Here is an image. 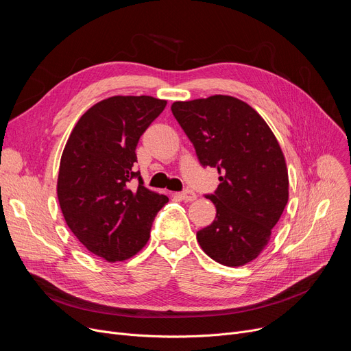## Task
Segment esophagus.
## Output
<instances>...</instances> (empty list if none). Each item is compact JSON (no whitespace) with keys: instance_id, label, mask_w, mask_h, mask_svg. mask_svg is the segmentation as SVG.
Segmentation results:
<instances>
[{"instance_id":"esophagus-1","label":"esophagus","mask_w":351,"mask_h":351,"mask_svg":"<svg viewBox=\"0 0 351 351\" xmlns=\"http://www.w3.org/2000/svg\"><path fill=\"white\" fill-rule=\"evenodd\" d=\"M196 197H197L196 193L192 192V191H183L180 193V199L185 200V202H193V200H196Z\"/></svg>"}]
</instances>
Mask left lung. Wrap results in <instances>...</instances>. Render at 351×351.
<instances>
[{
    "instance_id": "8db88e82",
    "label": "left lung",
    "mask_w": 351,
    "mask_h": 351,
    "mask_svg": "<svg viewBox=\"0 0 351 351\" xmlns=\"http://www.w3.org/2000/svg\"><path fill=\"white\" fill-rule=\"evenodd\" d=\"M172 114L193 143L199 162L217 168L216 219L196 233L220 265L243 266L259 256L289 200L282 147L266 121L246 102L229 95L176 101Z\"/></svg>"
}]
</instances>
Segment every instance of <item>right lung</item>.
I'll return each instance as SVG.
<instances>
[{"mask_svg": "<svg viewBox=\"0 0 351 351\" xmlns=\"http://www.w3.org/2000/svg\"><path fill=\"white\" fill-rule=\"evenodd\" d=\"M166 106L154 97H110L90 106L66 141L57 182L65 222L78 241L106 262H123L149 241L168 196L143 186L134 171L142 134ZM138 177L132 190L128 182Z\"/></svg>", "mask_w": 351, "mask_h": 351, "instance_id": "add662e5", "label": "right lung"}]
</instances>
